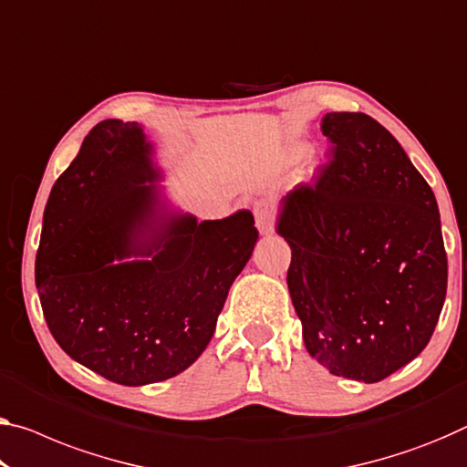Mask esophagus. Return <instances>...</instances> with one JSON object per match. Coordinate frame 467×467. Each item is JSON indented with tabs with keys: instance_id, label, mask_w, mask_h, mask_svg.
<instances>
[{
	"instance_id": "1",
	"label": "esophagus",
	"mask_w": 467,
	"mask_h": 467,
	"mask_svg": "<svg viewBox=\"0 0 467 467\" xmlns=\"http://www.w3.org/2000/svg\"><path fill=\"white\" fill-rule=\"evenodd\" d=\"M274 219H275V213H274V206L269 202H258L254 206V221H256L258 232L269 234L271 229H274Z\"/></svg>"
}]
</instances>
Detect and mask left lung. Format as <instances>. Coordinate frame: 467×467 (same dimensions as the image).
<instances>
[{"instance_id":"8db88e82","label":"left lung","mask_w":467,"mask_h":467,"mask_svg":"<svg viewBox=\"0 0 467 467\" xmlns=\"http://www.w3.org/2000/svg\"><path fill=\"white\" fill-rule=\"evenodd\" d=\"M332 159L282 200L288 290L308 355L329 374L374 384L432 338L447 296L434 192L389 129L327 112Z\"/></svg>"}]
</instances>
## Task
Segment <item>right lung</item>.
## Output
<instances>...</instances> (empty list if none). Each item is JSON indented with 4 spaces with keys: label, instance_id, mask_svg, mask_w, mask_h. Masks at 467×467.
Here are the masks:
<instances>
[{
    "label": "right lung",
    "instance_id": "1",
    "mask_svg": "<svg viewBox=\"0 0 467 467\" xmlns=\"http://www.w3.org/2000/svg\"><path fill=\"white\" fill-rule=\"evenodd\" d=\"M159 177L141 127L102 120L43 213L35 284L49 332L123 386L162 382L202 355L258 238L248 211L202 223L167 213Z\"/></svg>",
    "mask_w": 467,
    "mask_h": 467
}]
</instances>
